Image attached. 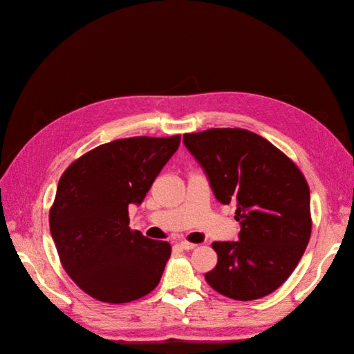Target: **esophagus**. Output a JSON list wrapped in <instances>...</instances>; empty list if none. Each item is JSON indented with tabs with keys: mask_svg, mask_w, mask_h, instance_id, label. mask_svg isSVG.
I'll use <instances>...</instances> for the list:
<instances>
[{
	"mask_svg": "<svg viewBox=\"0 0 354 354\" xmlns=\"http://www.w3.org/2000/svg\"><path fill=\"white\" fill-rule=\"evenodd\" d=\"M179 246H181L184 251H190V250H194V248H196V245L187 242V240H181V242H179Z\"/></svg>",
	"mask_w": 354,
	"mask_h": 354,
	"instance_id": "esophagus-1",
	"label": "esophagus"
}]
</instances>
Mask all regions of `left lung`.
Returning a JSON list of instances; mask_svg holds the SVG:
<instances>
[{
    "mask_svg": "<svg viewBox=\"0 0 354 354\" xmlns=\"http://www.w3.org/2000/svg\"><path fill=\"white\" fill-rule=\"evenodd\" d=\"M184 145L205 171L214 198L236 202L237 242H214L217 265L207 283L251 301L280 288L309 243L310 192L303 173L260 135L245 129L185 133Z\"/></svg>",
    "mask_w": 354,
    "mask_h": 354,
    "instance_id": "left-lung-1",
    "label": "left lung"
}]
</instances>
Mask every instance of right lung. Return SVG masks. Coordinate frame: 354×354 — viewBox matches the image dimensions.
<instances>
[{"mask_svg":"<svg viewBox=\"0 0 354 354\" xmlns=\"http://www.w3.org/2000/svg\"><path fill=\"white\" fill-rule=\"evenodd\" d=\"M181 137L115 140L80 156L59 179L50 232L62 266L88 295L129 303L161 280L171 248L129 228L127 207L145 201Z\"/></svg>","mask_w":354,"mask_h":354,"instance_id":"1","label":"right lung"}]
</instances>
